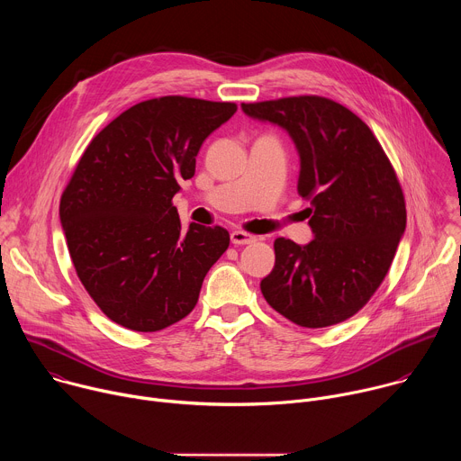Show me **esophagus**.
<instances>
[{
  "mask_svg": "<svg viewBox=\"0 0 461 461\" xmlns=\"http://www.w3.org/2000/svg\"><path fill=\"white\" fill-rule=\"evenodd\" d=\"M255 240H257V237H255V235H251V233H248V231H242V230H235V231H231V242H233L235 246L251 244V242H255Z\"/></svg>",
  "mask_w": 461,
  "mask_h": 461,
  "instance_id": "obj_1",
  "label": "esophagus"
}]
</instances>
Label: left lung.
<instances>
[{
	"label": "left lung",
	"mask_w": 461,
	"mask_h": 461,
	"mask_svg": "<svg viewBox=\"0 0 461 461\" xmlns=\"http://www.w3.org/2000/svg\"><path fill=\"white\" fill-rule=\"evenodd\" d=\"M248 116L286 129L299 151L297 191L313 240L279 237L276 267L260 281L268 304L304 328L357 313L375 294L407 226L402 184L370 127L315 95L242 104Z\"/></svg>",
	"instance_id": "left-lung-1"
}]
</instances>
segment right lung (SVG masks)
Masks as SVG:
<instances>
[{"instance_id":"obj_1","label":"right lung","mask_w":461,"mask_h":461,"mask_svg":"<svg viewBox=\"0 0 461 461\" xmlns=\"http://www.w3.org/2000/svg\"><path fill=\"white\" fill-rule=\"evenodd\" d=\"M233 102L160 96L118 114L89 142L59 199L77 276L96 306L135 332L184 319L230 246L221 228L180 224L173 196Z\"/></svg>"}]
</instances>
